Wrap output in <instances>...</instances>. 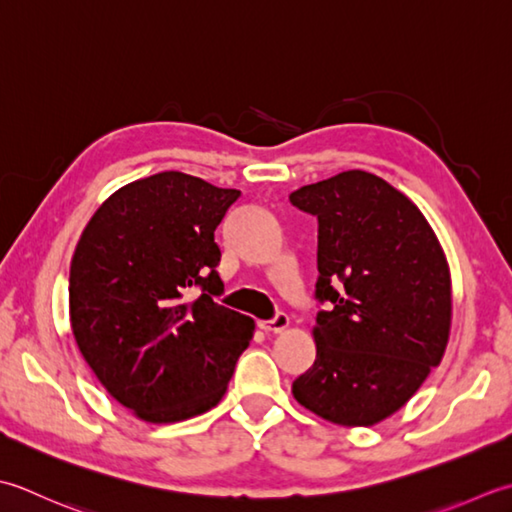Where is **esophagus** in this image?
<instances>
[{"label":"esophagus","instance_id":"1","mask_svg":"<svg viewBox=\"0 0 512 512\" xmlns=\"http://www.w3.org/2000/svg\"><path fill=\"white\" fill-rule=\"evenodd\" d=\"M258 327L267 331V333H283L289 327V316L287 314H278L274 320L267 322H258Z\"/></svg>","mask_w":512,"mask_h":512}]
</instances>
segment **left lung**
Listing matches in <instances>:
<instances>
[{
    "instance_id": "8db88e82",
    "label": "left lung",
    "mask_w": 512,
    "mask_h": 512,
    "mask_svg": "<svg viewBox=\"0 0 512 512\" xmlns=\"http://www.w3.org/2000/svg\"><path fill=\"white\" fill-rule=\"evenodd\" d=\"M318 218L316 360L298 404L340 426L400 411L442 362L453 318L451 269L433 227L384 179L349 170L291 192Z\"/></svg>"
}]
</instances>
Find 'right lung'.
<instances>
[{"mask_svg":"<svg viewBox=\"0 0 512 512\" xmlns=\"http://www.w3.org/2000/svg\"><path fill=\"white\" fill-rule=\"evenodd\" d=\"M241 196L183 172L119 187L70 263V327L83 360L139 420L183 422L223 400L254 320L223 294L214 232ZM192 286L204 294L187 299Z\"/></svg>","mask_w":512,"mask_h":512,"instance_id":"add662e5","label":"right lung"}]
</instances>
